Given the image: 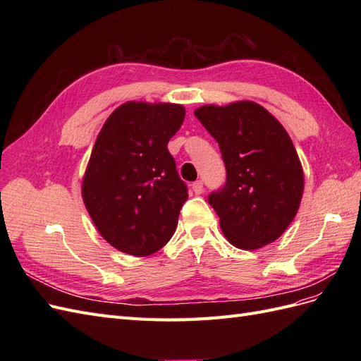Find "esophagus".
Wrapping results in <instances>:
<instances>
[{"label": "esophagus", "mask_w": 361, "mask_h": 361, "mask_svg": "<svg viewBox=\"0 0 361 361\" xmlns=\"http://www.w3.org/2000/svg\"><path fill=\"white\" fill-rule=\"evenodd\" d=\"M191 190L194 191L195 195H199L203 192V182L202 180H195L192 185H191Z\"/></svg>", "instance_id": "34e87169"}]
</instances>
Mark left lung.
Wrapping results in <instances>:
<instances>
[{
    "mask_svg": "<svg viewBox=\"0 0 361 361\" xmlns=\"http://www.w3.org/2000/svg\"><path fill=\"white\" fill-rule=\"evenodd\" d=\"M195 117L220 146L226 182L207 202L227 241L257 250L276 241L298 212L304 174L292 140L259 104L204 105Z\"/></svg>",
    "mask_w": 361,
    "mask_h": 361,
    "instance_id": "1",
    "label": "left lung"
}]
</instances>
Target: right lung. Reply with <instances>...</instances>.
Wrapping results in <instances>:
<instances>
[{
	"label": "right lung",
	"mask_w": 361,
	"mask_h": 361,
	"mask_svg": "<svg viewBox=\"0 0 361 361\" xmlns=\"http://www.w3.org/2000/svg\"><path fill=\"white\" fill-rule=\"evenodd\" d=\"M183 118L182 105L126 102L96 138L82 199L105 241L126 255H154L176 231L188 188L167 145Z\"/></svg>",
	"instance_id": "right-lung-1"
}]
</instances>
